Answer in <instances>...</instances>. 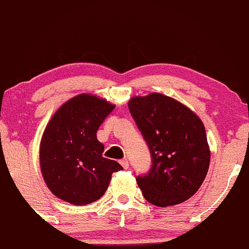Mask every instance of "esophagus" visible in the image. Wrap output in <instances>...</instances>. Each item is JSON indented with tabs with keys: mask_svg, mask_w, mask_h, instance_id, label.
<instances>
[{
	"mask_svg": "<svg viewBox=\"0 0 249 249\" xmlns=\"http://www.w3.org/2000/svg\"><path fill=\"white\" fill-rule=\"evenodd\" d=\"M121 163V165L123 166V169H128V166H129V164H128V160H127L126 158H123L122 160L120 161Z\"/></svg>",
	"mask_w": 249,
	"mask_h": 249,
	"instance_id": "obj_1",
	"label": "esophagus"
}]
</instances>
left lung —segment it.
Wrapping results in <instances>:
<instances>
[{"instance_id": "8db88e82", "label": "left lung", "mask_w": 249, "mask_h": 249, "mask_svg": "<svg viewBox=\"0 0 249 249\" xmlns=\"http://www.w3.org/2000/svg\"><path fill=\"white\" fill-rule=\"evenodd\" d=\"M128 108L152 154L149 174L137 178L144 199L159 207L190 199L206 178L211 157L201 118L159 92L133 96Z\"/></svg>"}]
</instances>
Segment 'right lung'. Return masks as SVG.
<instances>
[{"label":"right lung","instance_id":"obj_1","mask_svg":"<svg viewBox=\"0 0 249 249\" xmlns=\"http://www.w3.org/2000/svg\"><path fill=\"white\" fill-rule=\"evenodd\" d=\"M115 105L80 93L64 102L43 132L39 165L43 179L56 197L83 206L105 194L115 172L123 168L102 157L105 147L97 129Z\"/></svg>","mask_w":249,"mask_h":249}]
</instances>
